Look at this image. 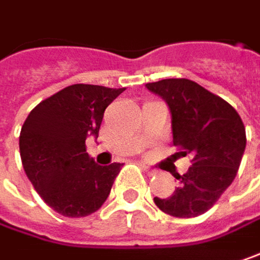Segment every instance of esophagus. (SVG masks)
Segmentation results:
<instances>
[{
    "instance_id": "34e87169",
    "label": "esophagus",
    "mask_w": 260,
    "mask_h": 260,
    "mask_svg": "<svg viewBox=\"0 0 260 260\" xmlns=\"http://www.w3.org/2000/svg\"><path fill=\"white\" fill-rule=\"evenodd\" d=\"M140 167L146 171V174L148 175H153V174H156V170H153V168H150L149 165H146L145 162H140Z\"/></svg>"
}]
</instances>
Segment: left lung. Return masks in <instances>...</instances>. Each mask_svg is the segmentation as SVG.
I'll return each mask as SVG.
<instances>
[{
  "mask_svg": "<svg viewBox=\"0 0 260 260\" xmlns=\"http://www.w3.org/2000/svg\"><path fill=\"white\" fill-rule=\"evenodd\" d=\"M162 98L171 114L173 142L191 167L167 198L155 205L175 218H193L206 212L233 183L246 149V128L240 115L222 98L187 79H164L146 83Z\"/></svg>",
  "mask_w": 260,
  "mask_h": 260,
  "instance_id": "8db88e82",
  "label": "left lung"
}]
</instances>
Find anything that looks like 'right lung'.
<instances>
[{"label":"right lung","mask_w":260,"mask_h":260,"mask_svg":"<svg viewBox=\"0 0 260 260\" xmlns=\"http://www.w3.org/2000/svg\"><path fill=\"white\" fill-rule=\"evenodd\" d=\"M124 90L67 86L27 115L19 139L21 164L35 190L55 212L87 216L110 196L123 164L98 165L86 152V139H98L104 111Z\"/></svg>","instance_id":"add662e5"}]
</instances>
